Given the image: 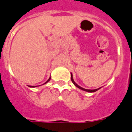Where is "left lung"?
Listing matches in <instances>:
<instances>
[{"mask_svg": "<svg viewBox=\"0 0 132 132\" xmlns=\"http://www.w3.org/2000/svg\"><path fill=\"white\" fill-rule=\"evenodd\" d=\"M71 81L73 82V84L75 85V86L77 87H78L79 89H81V90H83V91H85V92H90V93H92V92H96V91H97V90H99L100 89V88H98V89H86L83 88V87H80L79 85H77V83H76L75 81H74L73 79V75H72V73H71Z\"/></svg>", "mask_w": 132, "mask_h": 132, "instance_id": "1", "label": "left lung"}]
</instances>
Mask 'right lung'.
Returning <instances> with one entry per match:
<instances>
[{
  "mask_svg": "<svg viewBox=\"0 0 132 132\" xmlns=\"http://www.w3.org/2000/svg\"><path fill=\"white\" fill-rule=\"evenodd\" d=\"M51 78V77H49V79L47 80V81H46V82H45V83H44V84H45V83H47V82H49V81H50ZM29 87H37V86H31V85H29Z\"/></svg>",
  "mask_w": 132,
  "mask_h": 132,
  "instance_id": "add662e5",
  "label": "right lung"
}]
</instances>
